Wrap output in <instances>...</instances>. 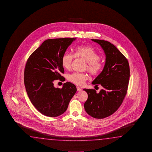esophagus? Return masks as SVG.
Returning a JSON list of instances; mask_svg holds the SVG:
<instances>
[{
    "instance_id": "1",
    "label": "esophagus",
    "mask_w": 152,
    "mask_h": 152,
    "mask_svg": "<svg viewBox=\"0 0 152 152\" xmlns=\"http://www.w3.org/2000/svg\"><path fill=\"white\" fill-rule=\"evenodd\" d=\"M77 91H80L81 90H82V89L81 88L79 87H77Z\"/></svg>"
}]
</instances>
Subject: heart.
Returning a JSON list of instances; mask_svg holds the SVG:
<instances>
[{
  "label": "heart",
  "mask_w": 152,
  "mask_h": 152,
  "mask_svg": "<svg viewBox=\"0 0 152 152\" xmlns=\"http://www.w3.org/2000/svg\"><path fill=\"white\" fill-rule=\"evenodd\" d=\"M75 56L87 62L85 69L93 75H98L103 69V63L99 59V54L91 47L80 46L76 47ZM75 56L70 53L64 54L62 58L63 67L65 69H70ZM89 77V75L85 73H73L68 75L67 80L77 86H83Z\"/></svg>",
  "instance_id": "heart-1"
}]
</instances>
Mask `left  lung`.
<instances>
[{"label": "left lung", "instance_id": "1", "mask_svg": "<svg viewBox=\"0 0 152 152\" xmlns=\"http://www.w3.org/2000/svg\"><path fill=\"white\" fill-rule=\"evenodd\" d=\"M91 40L103 49L105 64L103 71L92 82L95 87L102 86L99 93L95 89H83L88 96L84 107L93 118H104L117 111L123 102L128 87L130 67L126 58L111 42L99 39Z\"/></svg>", "mask_w": 152, "mask_h": 152}]
</instances>
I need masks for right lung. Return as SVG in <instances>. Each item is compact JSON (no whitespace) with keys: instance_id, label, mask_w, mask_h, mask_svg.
I'll return each mask as SVG.
<instances>
[{"instance_id":"obj_1","label":"right lung","mask_w":152,"mask_h":152,"mask_svg":"<svg viewBox=\"0 0 152 152\" xmlns=\"http://www.w3.org/2000/svg\"><path fill=\"white\" fill-rule=\"evenodd\" d=\"M76 38L49 39L29 57L24 69V81L32 104L45 115L56 117L64 113L77 91L74 84L64 83L60 89L54 81H64L62 58Z\"/></svg>"}]
</instances>
